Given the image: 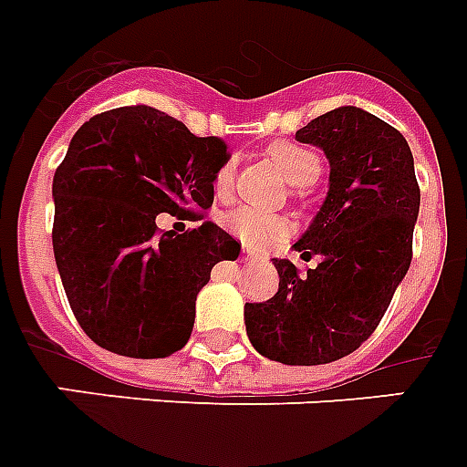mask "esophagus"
Instances as JSON below:
<instances>
[{
  "label": "esophagus",
  "mask_w": 467,
  "mask_h": 467,
  "mask_svg": "<svg viewBox=\"0 0 467 467\" xmlns=\"http://www.w3.org/2000/svg\"><path fill=\"white\" fill-rule=\"evenodd\" d=\"M244 257H245V260H257V253L255 251H248V248H244Z\"/></svg>",
  "instance_id": "esophagus-1"
}]
</instances>
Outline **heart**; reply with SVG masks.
I'll use <instances>...</instances> for the list:
<instances>
[{
  "mask_svg": "<svg viewBox=\"0 0 467 467\" xmlns=\"http://www.w3.org/2000/svg\"><path fill=\"white\" fill-rule=\"evenodd\" d=\"M267 156L277 163L286 181L296 185V188H308L318 181L323 161L320 156L308 147L294 144V141H275L267 147ZM234 171L236 163L226 161L214 175V192L216 197H229L231 185H234ZM223 226L231 236H236L245 248L260 251L267 245L277 244L279 238L285 236L286 223L277 214H267V212H257L253 207H236L229 214L223 216Z\"/></svg>",
  "mask_w": 467,
  "mask_h": 467,
  "instance_id": "1",
  "label": "heart"
}]
</instances>
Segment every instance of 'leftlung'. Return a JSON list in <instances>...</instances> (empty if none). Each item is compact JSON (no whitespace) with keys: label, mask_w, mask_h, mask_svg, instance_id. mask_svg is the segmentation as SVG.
<instances>
[{"label":"left lung","mask_w":467,"mask_h":467,"mask_svg":"<svg viewBox=\"0 0 467 467\" xmlns=\"http://www.w3.org/2000/svg\"><path fill=\"white\" fill-rule=\"evenodd\" d=\"M330 163L327 195L294 248L320 263L301 277L275 257L279 289L245 304L248 339L272 361L330 364L352 354L381 323L412 260L420 185L408 141L381 118L335 108L296 132Z\"/></svg>","instance_id":"left-lung-1"}]
</instances>
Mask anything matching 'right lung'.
<instances>
[{
	"instance_id": "obj_1",
	"label": "right lung",
	"mask_w": 467,
	"mask_h": 467,
	"mask_svg": "<svg viewBox=\"0 0 467 467\" xmlns=\"http://www.w3.org/2000/svg\"><path fill=\"white\" fill-rule=\"evenodd\" d=\"M229 156L222 140L195 137L151 106L113 108L77 130L52 178V248L69 306L96 345L134 359L185 347L197 294L241 244L212 222L161 234L156 216L212 207Z\"/></svg>"
}]
</instances>
